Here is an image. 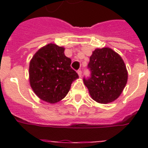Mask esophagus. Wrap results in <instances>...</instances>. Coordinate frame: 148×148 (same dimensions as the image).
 Returning <instances> with one entry per match:
<instances>
[{
  "instance_id": "obj_1",
  "label": "esophagus",
  "mask_w": 148,
  "mask_h": 148,
  "mask_svg": "<svg viewBox=\"0 0 148 148\" xmlns=\"http://www.w3.org/2000/svg\"><path fill=\"white\" fill-rule=\"evenodd\" d=\"M77 74H78L79 77H81V75H82V71H81V70H78V71H77Z\"/></svg>"
}]
</instances>
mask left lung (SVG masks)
Here are the masks:
<instances>
[{"label": "left lung", "instance_id": "1", "mask_svg": "<svg viewBox=\"0 0 148 148\" xmlns=\"http://www.w3.org/2000/svg\"><path fill=\"white\" fill-rule=\"evenodd\" d=\"M90 76L84 77L93 100L101 103L118 98L127 81V71L121 57L109 47L93 51L88 65Z\"/></svg>", "mask_w": 148, "mask_h": 148}]
</instances>
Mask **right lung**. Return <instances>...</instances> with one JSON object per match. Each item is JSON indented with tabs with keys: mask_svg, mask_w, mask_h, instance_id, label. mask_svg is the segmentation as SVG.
I'll return each mask as SVG.
<instances>
[{
	"mask_svg": "<svg viewBox=\"0 0 148 148\" xmlns=\"http://www.w3.org/2000/svg\"><path fill=\"white\" fill-rule=\"evenodd\" d=\"M64 48L49 44L38 50L29 66L30 84L35 95L51 103L61 101L78 74L71 67Z\"/></svg>",
	"mask_w": 148,
	"mask_h": 148,
	"instance_id": "add662e5",
	"label": "right lung"
}]
</instances>
